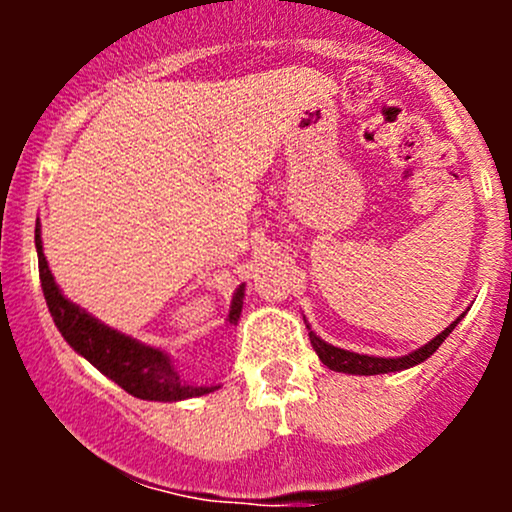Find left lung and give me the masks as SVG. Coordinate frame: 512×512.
Returning <instances> with one entry per match:
<instances>
[{"instance_id":"1","label":"left lung","mask_w":512,"mask_h":512,"mask_svg":"<svg viewBox=\"0 0 512 512\" xmlns=\"http://www.w3.org/2000/svg\"><path fill=\"white\" fill-rule=\"evenodd\" d=\"M464 315L457 317L455 322H452L450 327H445L443 332L438 334V337H433L431 342L421 346V349L411 351L409 356H399V358H383V356H366V354H354V351H346V349H339V346H332L327 342H322L317 334L310 330L308 327V337H310V344H313L315 354L320 356V361L325 363L330 370H337V373H351V375H380V373H395V370H404V368H411L416 366V363H424L428 356L436 354V349L440 344L445 342V337L455 330L457 322L462 320Z\"/></svg>"}]
</instances>
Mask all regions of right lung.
Returning <instances> with one entry per match:
<instances>
[{
    "instance_id": "right-lung-1",
    "label": "right lung",
    "mask_w": 512,
    "mask_h": 512,
    "mask_svg": "<svg viewBox=\"0 0 512 512\" xmlns=\"http://www.w3.org/2000/svg\"><path fill=\"white\" fill-rule=\"evenodd\" d=\"M35 248H38L40 286H43L45 301L57 330L67 339L76 354H81L88 363H93L103 375H108L122 390L139 399L151 402H180V399L202 397L219 390V385H190L180 378L178 370L170 363L166 351L146 346L127 334L103 325L96 317L88 315L79 305L62 296L60 286L55 284L48 260L43 255V240H40V223L35 226ZM245 286H240L233 296L228 322L236 325L240 310H243Z\"/></svg>"
}]
</instances>
